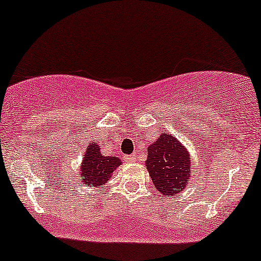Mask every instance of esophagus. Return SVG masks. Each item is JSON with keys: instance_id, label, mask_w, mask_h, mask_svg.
<instances>
[{"instance_id": "1", "label": "esophagus", "mask_w": 261, "mask_h": 261, "mask_svg": "<svg viewBox=\"0 0 261 261\" xmlns=\"http://www.w3.org/2000/svg\"><path fill=\"white\" fill-rule=\"evenodd\" d=\"M124 160L127 161V162H129V163H132V162H136L137 156L134 155V153H132V155H125V156H124Z\"/></svg>"}]
</instances>
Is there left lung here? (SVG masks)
<instances>
[{
  "label": "left lung",
  "mask_w": 261,
  "mask_h": 261,
  "mask_svg": "<svg viewBox=\"0 0 261 261\" xmlns=\"http://www.w3.org/2000/svg\"><path fill=\"white\" fill-rule=\"evenodd\" d=\"M146 168L157 191L166 197L175 196L186 188L191 174V160L188 150L168 133L147 147Z\"/></svg>",
  "instance_id": "1"
}]
</instances>
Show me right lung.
<instances>
[{"label":"right lung","mask_w":261,"mask_h":261,"mask_svg":"<svg viewBox=\"0 0 261 261\" xmlns=\"http://www.w3.org/2000/svg\"><path fill=\"white\" fill-rule=\"evenodd\" d=\"M121 165L120 159L114 156H102L98 144L91 143L87 147L85 156L82 157L80 174L86 185L95 188L104 185L110 179L115 169Z\"/></svg>","instance_id":"obj_1"}]
</instances>
